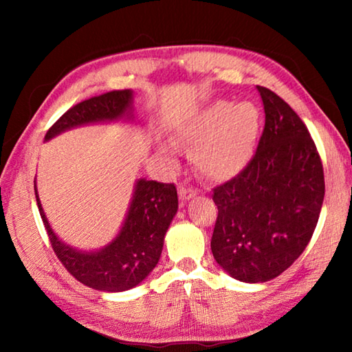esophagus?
Masks as SVG:
<instances>
[{"instance_id": "esophagus-1", "label": "esophagus", "mask_w": 352, "mask_h": 352, "mask_svg": "<svg viewBox=\"0 0 352 352\" xmlns=\"http://www.w3.org/2000/svg\"><path fill=\"white\" fill-rule=\"evenodd\" d=\"M178 194H180V199L183 200V201H186V200H189V199H192V197H195V190L194 189H190V188H184V186H180V190H178Z\"/></svg>"}]
</instances>
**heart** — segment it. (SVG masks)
Segmentation results:
<instances>
[{"mask_svg": "<svg viewBox=\"0 0 352 352\" xmlns=\"http://www.w3.org/2000/svg\"><path fill=\"white\" fill-rule=\"evenodd\" d=\"M259 122V110L252 102L214 100L184 121L180 135L192 146L194 164L201 174L228 180L252 158Z\"/></svg>", "mask_w": 352, "mask_h": 352, "instance_id": "obj_1", "label": "heart"}]
</instances>
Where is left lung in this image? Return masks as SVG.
Wrapping results in <instances>:
<instances>
[{"label":"left lung","mask_w":352,"mask_h":352,"mask_svg":"<svg viewBox=\"0 0 352 352\" xmlns=\"http://www.w3.org/2000/svg\"><path fill=\"white\" fill-rule=\"evenodd\" d=\"M265 126L252 162L214 188L217 220L211 252L231 278L265 283L305 252L324 199L320 155L307 127L287 102L256 87Z\"/></svg>","instance_id":"1"}]
</instances>
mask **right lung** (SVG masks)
<instances>
[{
    "instance_id": "obj_1",
    "label": "right lung",
    "mask_w": 352,
    "mask_h": 352,
    "mask_svg": "<svg viewBox=\"0 0 352 352\" xmlns=\"http://www.w3.org/2000/svg\"><path fill=\"white\" fill-rule=\"evenodd\" d=\"M135 121L133 91L118 90L79 102L65 113L45 136L50 141L74 127L96 122ZM35 199L52 250L77 281L100 292H124L144 281L163 252L164 236L178 210L177 188L140 178L133 188L121 230L102 248L83 252L65 243L47 222L34 180Z\"/></svg>"
}]
</instances>
